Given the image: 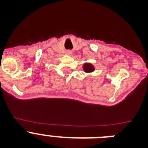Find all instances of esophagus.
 Returning <instances> with one entry per match:
<instances>
[{
  "mask_svg": "<svg viewBox=\"0 0 148 148\" xmlns=\"http://www.w3.org/2000/svg\"><path fill=\"white\" fill-rule=\"evenodd\" d=\"M66 54H67V55H71L72 54V52H71V51H67V52H66Z\"/></svg>",
  "mask_w": 148,
  "mask_h": 148,
  "instance_id": "34e87169",
  "label": "esophagus"
}]
</instances>
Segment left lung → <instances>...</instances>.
<instances>
[{"instance_id":"left-lung-1","label":"left lung","mask_w":148,"mask_h":148,"mask_svg":"<svg viewBox=\"0 0 148 148\" xmlns=\"http://www.w3.org/2000/svg\"><path fill=\"white\" fill-rule=\"evenodd\" d=\"M83 69L84 70V72H86V73H91V72H92L95 70L93 65H92L90 63H86V64H84L83 66Z\"/></svg>"}]
</instances>
